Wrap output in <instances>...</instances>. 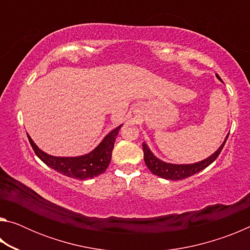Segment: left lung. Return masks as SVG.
Here are the masks:
<instances>
[{
	"instance_id": "8db88e82",
	"label": "left lung",
	"mask_w": 250,
	"mask_h": 250,
	"mask_svg": "<svg viewBox=\"0 0 250 250\" xmlns=\"http://www.w3.org/2000/svg\"><path fill=\"white\" fill-rule=\"evenodd\" d=\"M218 79L219 76L216 75ZM222 80V79H221ZM229 133L227 134L225 141L223 142V145L219 146V149L215 152L214 154H211L209 158L201 161V162L194 163V164H171V163H166L163 161L159 160L158 158L152 154L149 147L146 146V143H143V153H145V162L146 167H149V170L153 173L154 175H158L160 177H163V179L167 180H172V181H177V180H184L186 177H189L194 174H196L202 170H204L207 167L214 162L215 160L217 159V156L221 154L224 146L227 141V138Z\"/></svg>"
}]
</instances>
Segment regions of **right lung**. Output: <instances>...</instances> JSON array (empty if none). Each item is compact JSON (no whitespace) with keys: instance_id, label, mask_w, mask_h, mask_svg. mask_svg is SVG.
<instances>
[{"instance_id":"right-lung-1","label":"right lung","mask_w":250,"mask_h":250,"mask_svg":"<svg viewBox=\"0 0 250 250\" xmlns=\"http://www.w3.org/2000/svg\"><path fill=\"white\" fill-rule=\"evenodd\" d=\"M121 125L105 135L103 142L94 151L86 155L77 156V158H57V156L48 155L37 147L29 135H27V138L35 154L46 166L68 177L88 180L100 175L107 170L110 160H111L113 145H115Z\"/></svg>"}]
</instances>
